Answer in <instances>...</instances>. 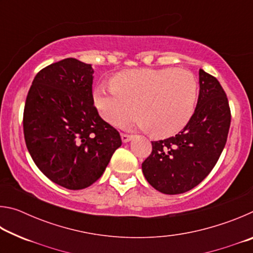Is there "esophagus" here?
Here are the masks:
<instances>
[{
    "label": "esophagus",
    "mask_w": 253,
    "mask_h": 253,
    "mask_svg": "<svg viewBox=\"0 0 253 253\" xmlns=\"http://www.w3.org/2000/svg\"><path fill=\"white\" fill-rule=\"evenodd\" d=\"M132 139V135H128V134H122V140L124 143L129 142V140Z\"/></svg>",
    "instance_id": "obj_1"
}]
</instances>
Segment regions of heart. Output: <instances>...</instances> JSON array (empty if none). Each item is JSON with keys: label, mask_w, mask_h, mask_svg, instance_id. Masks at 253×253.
Listing matches in <instances>:
<instances>
[{"label": "heart", "mask_w": 253, "mask_h": 253, "mask_svg": "<svg viewBox=\"0 0 253 253\" xmlns=\"http://www.w3.org/2000/svg\"><path fill=\"white\" fill-rule=\"evenodd\" d=\"M198 91V80L188 70L136 69L117 76L113 87L97 88L95 104L101 117L111 125L125 126L138 114L137 125L164 138L187 125L193 116Z\"/></svg>", "instance_id": "b5f03b06"}]
</instances>
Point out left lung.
Returning <instances> with one entry per match:
<instances>
[{
    "instance_id": "left-lung-1",
    "label": "left lung",
    "mask_w": 253,
    "mask_h": 253,
    "mask_svg": "<svg viewBox=\"0 0 253 253\" xmlns=\"http://www.w3.org/2000/svg\"><path fill=\"white\" fill-rule=\"evenodd\" d=\"M200 93L187 125L173 137L152 142L143 162L147 182L164 194H181L195 187L215 166L228 138L231 110L219 81L200 69Z\"/></svg>"
}]
</instances>
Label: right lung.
Here are the masks:
<instances>
[{"instance_id": "1", "label": "right lung", "mask_w": 253, "mask_h": 253, "mask_svg": "<svg viewBox=\"0 0 253 253\" xmlns=\"http://www.w3.org/2000/svg\"><path fill=\"white\" fill-rule=\"evenodd\" d=\"M91 65L67 58L38 72L23 113L28 151L42 173L68 190L95 183L122 145L92 96Z\"/></svg>"}]
</instances>
